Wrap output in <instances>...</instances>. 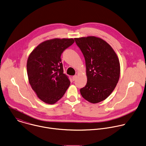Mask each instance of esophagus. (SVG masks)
Masks as SVG:
<instances>
[{
  "label": "esophagus",
  "mask_w": 146,
  "mask_h": 146,
  "mask_svg": "<svg viewBox=\"0 0 146 146\" xmlns=\"http://www.w3.org/2000/svg\"><path fill=\"white\" fill-rule=\"evenodd\" d=\"M77 75H74V76H73L72 77V80H73V81L76 80V79L77 78Z\"/></svg>",
  "instance_id": "obj_1"
}]
</instances>
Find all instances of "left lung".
<instances>
[{
	"mask_svg": "<svg viewBox=\"0 0 146 146\" xmlns=\"http://www.w3.org/2000/svg\"><path fill=\"white\" fill-rule=\"evenodd\" d=\"M85 60L87 83L80 89L82 97L92 104L106 100L118 82L121 67L112 47L96 36L74 38Z\"/></svg>",
	"mask_w": 146,
	"mask_h": 146,
	"instance_id": "1",
	"label": "left lung"
}]
</instances>
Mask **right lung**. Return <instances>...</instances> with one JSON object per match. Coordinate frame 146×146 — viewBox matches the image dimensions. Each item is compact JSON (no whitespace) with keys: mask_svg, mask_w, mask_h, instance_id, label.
<instances>
[{"mask_svg":"<svg viewBox=\"0 0 146 146\" xmlns=\"http://www.w3.org/2000/svg\"><path fill=\"white\" fill-rule=\"evenodd\" d=\"M73 38H53L42 42L30 53L27 63L29 83L38 98L48 104L60 100L70 82L64 73L61 55Z\"/></svg>","mask_w":146,"mask_h":146,"instance_id":"1","label":"right lung"}]
</instances>
